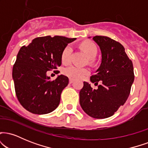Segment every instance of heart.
I'll use <instances>...</instances> for the list:
<instances>
[{"mask_svg": "<svg viewBox=\"0 0 148 148\" xmlns=\"http://www.w3.org/2000/svg\"><path fill=\"white\" fill-rule=\"evenodd\" d=\"M76 69H70V73H69V74H70L71 76H76V74H75L74 73V72H76Z\"/></svg>", "mask_w": 148, "mask_h": 148, "instance_id": "obj_1", "label": "heart"}]
</instances>
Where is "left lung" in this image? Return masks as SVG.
<instances>
[{
  "label": "left lung",
  "mask_w": 148,
  "mask_h": 148,
  "mask_svg": "<svg viewBox=\"0 0 148 148\" xmlns=\"http://www.w3.org/2000/svg\"><path fill=\"white\" fill-rule=\"evenodd\" d=\"M73 41L62 36L40 37L20 49L12 78L16 97L28 111L47 114L58 106L61 92L69 79L64 75L51 78L47 72L60 67L63 51Z\"/></svg>",
  "instance_id": "left-lung-1"
}]
</instances>
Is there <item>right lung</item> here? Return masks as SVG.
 <instances>
[{"label": "right lung", "mask_w": 148, "mask_h": 148, "mask_svg": "<svg viewBox=\"0 0 148 148\" xmlns=\"http://www.w3.org/2000/svg\"><path fill=\"white\" fill-rule=\"evenodd\" d=\"M92 40L101 51V64L90 82L84 83L79 101L89 116L104 119L126 102L134 80V67L121 44L106 36Z\"/></svg>", "instance_id": "1"}]
</instances>
